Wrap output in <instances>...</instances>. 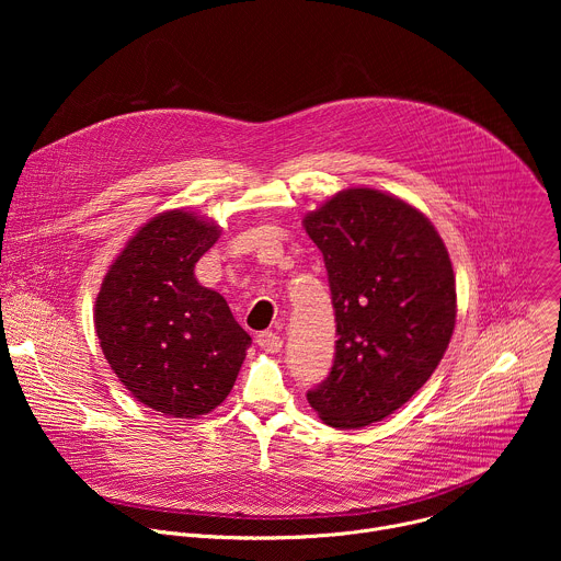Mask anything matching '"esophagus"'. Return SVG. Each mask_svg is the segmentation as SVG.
Segmentation results:
<instances>
[{
    "mask_svg": "<svg viewBox=\"0 0 561 561\" xmlns=\"http://www.w3.org/2000/svg\"><path fill=\"white\" fill-rule=\"evenodd\" d=\"M257 344H260V348H264L266 353H279L282 346H284V340H282L277 333L264 331V333L257 335Z\"/></svg>",
    "mask_w": 561,
    "mask_h": 561,
    "instance_id": "34e87169",
    "label": "esophagus"
}]
</instances>
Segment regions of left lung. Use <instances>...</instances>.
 <instances>
[{
	"label": "left lung",
	"mask_w": 561,
	"mask_h": 561,
	"mask_svg": "<svg viewBox=\"0 0 561 561\" xmlns=\"http://www.w3.org/2000/svg\"><path fill=\"white\" fill-rule=\"evenodd\" d=\"M324 255L337 342L308 404L333 428H364L428 381L455 331L457 290L433 221L390 193L346 188L306 213Z\"/></svg>",
	"instance_id": "1"
}]
</instances>
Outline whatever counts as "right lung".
<instances>
[{
  "instance_id": "obj_1",
  "label": "right lung",
  "mask_w": 561,
  "mask_h": 561,
  "mask_svg": "<svg viewBox=\"0 0 561 561\" xmlns=\"http://www.w3.org/2000/svg\"><path fill=\"white\" fill-rule=\"evenodd\" d=\"M221 228L175 208L148 219L108 266L95 299L106 362L144 407L180 420L217 409L247 359L251 335L195 264Z\"/></svg>"
}]
</instances>
